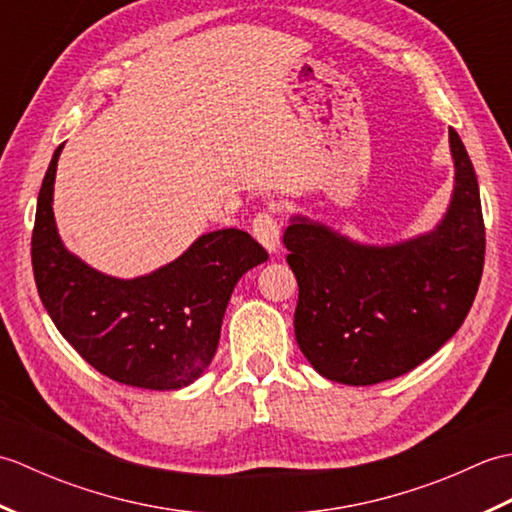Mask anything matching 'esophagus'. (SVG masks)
<instances>
[{
    "label": "esophagus",
    "instance_id": "34e87169",
    "mask_svg": "<svg viewBox=\"0 0 512 512\" xmlns=\"http://www.w3.org/2000/svg\"><path fill=\"white\" fill-rule=\"evenodd\" d=\"M253 235L259 244H262L270 255H275L281 244V235H279V224L275 220V215L270 211L257 213L253 220Z\"/></svg>",
    "mask_w": 512,
    "mask_h": 512
}]
</instances>
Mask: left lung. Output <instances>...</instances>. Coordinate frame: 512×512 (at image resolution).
<instances>
[{
  "mask_svg": "<svg viewBox=\"0 0 512 512\" xmlns=\"http://www.w3.org/2000/svg\"><path fill=\"white\" fill-rule=\"evenodd\" d=\"M453 193L431 231L363 244L292 215L284 233L299 284L295 334L321 376L376 385L427 361L460 330L484 268L480 187L464 143L449 129Z\"/></svg>",
  "mask_w": 512,
  "mask_h": 512,
  "instance_id": "8db88e82",
  "label": "left lung"
}]
</instances>
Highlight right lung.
Masks as SVG:
<instances>
[{
  "label": "right lung",
  "mask_w": 512,
  "mask_h": 512,
  "mask_svg": "<svg viewBox=\"0 0 512 512\" xmlns=\"http://www.w3.org/2000/svg\"><path fill=\"white\" fill-rule=\"evenodd\" d=\"M61 149L43 178L32 231V270L43 308L63 339L116 383L154 391L191 385L213 361L237 281L268 253L246 231L220 228L149 275L101 273L65 248L54 222Z\"/></svg>",
  "instance_id": "obj_1"
}]
</instances>
